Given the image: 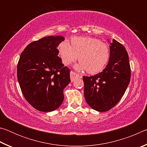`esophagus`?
Instances as JSON below:
<instances>
[{
	"label": "esophagus",
	"mask_w": 147,
	"mask_h": 147,
	"mask_svg": "<svg viewBox=\"0 0 147 147\" xmlns=\"http://www.w3.org/2000/svg\"><path fill=\"white\" fill-rule=\"evenodd\" d=\"M70 77H71V82H73L74 80V79H75L76 77H79V78H82V75H81V74H79L76 73L75 72L71 71Z\"/></svg>",
	"instance_id": "obj_1"
}]
</instances>
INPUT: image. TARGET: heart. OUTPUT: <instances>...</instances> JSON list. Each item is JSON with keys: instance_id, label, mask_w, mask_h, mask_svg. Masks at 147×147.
Wrapping results in <instances>:
<instances>
[{"instance_id": "1", "label": "heart", "mask_w": 147, "mask_h": 147, "mask_svg": "<svg viewBox=\"0 0 147 147\" xmlns=\"http://www.w3.org/2000/svg\"><path fill=\"white\" fill-rule=\"evenodd\" d=\"M71 45L65 40L59 44L58 51L61 61L65 65L77 59L80 61L76 66L78 70H86L95 74L103 70L110 58V51L106 43L92 37H73Z\"/></svg>"}]
</instances>
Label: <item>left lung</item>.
<instances>
[{"mask_svg":"<svg viewBox=\"0 0 147 147\" xmlns=\"http://www.w3.org/2000/svg\"><path fill=\"white\" fill-rule=\"evenodd\" d=\"M110 58L102 72L83 76L84 96L91 108L106 111L117 104L130 81L131 69L125 47L113 39L109 46Z\"/></svg>","mask_w":147,"mask_h":147,"instance_id":"obj_1","label":"left lung"}]
</instances>
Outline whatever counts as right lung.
Returning a JSON list of instances; mask_svg holds the SVG:
<instances>
[{"label":"right lung","mask_w":147,"mask_h":147,"mask_svg":"<svg viewBox=\"0 0 147 147\" xmlns=\"http://www.w3.org/2000/svg\"><path fill=\"white\" fill-rule=\"evenodd\" d=\"M61 36H48L32 42L17 63V79L26 101L37 110L49 112L63 101V89L70 83V71L58 57Z\"/></svg>","instance_id":"obj_1"}]
</instances>
